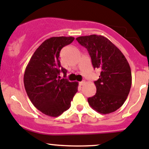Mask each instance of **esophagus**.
Here are the masks:
<instances>
[{
	"mask_svg": "<svg viewBox=\"0 0 149 149\" xmlns=\"http://www.w3.org/2000/svg\"><path fill=\"white\" fill-rule=\"evenodd\" d=\"M85 84V81H82L79 82V86H83Z\"/></svg>",
	"mask_w": 149,
	"mask_h": 149,
	"instance_id": "1",
	"label": "esophagus"
}]
</instances>
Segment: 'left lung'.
Here are the masks:
<instances>
[{"mask_svg": "<svg viewBox=\"0 0 149 149\" xmlns=\"http://www.w3.org/2000/svg\"><path fill=\"white\" fill-rule=\"evenodd\" d=\"M87 49L94 68L100 70L95 81L96 94L88 98L89 105L102 114L119 109L126 100L132 85V73L122 52L107 38L90 35L76 38Z\"/></svg>", "mask_w": 149, "mask_h": 149, "instance_id": "left-lung-1", "label": "left lung"}]
</instances>
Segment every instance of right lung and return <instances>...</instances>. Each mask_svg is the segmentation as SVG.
Returning <instances> with one entry per match:
<instances>
[{
    "label": "right lung",
    "mask_w": 149,
    "mask_h": 149,
    "mask_svg": "<svg viewBox=\"0 0 149 149\" xmlns=\"http://www.w3.org/2000/svg\"><path fill=\"white\" fill-rule=\"evenodd\" d=\"M73 37H52L36 50L25 68L24 85L27 96L35 107L47 116L57 117L70 107L78 91L79 83L60 79L67 70L61 67L60 53L71 44Z\"/></svg>",
    "instance_id": "right-lung-1"
}]
</instances>
